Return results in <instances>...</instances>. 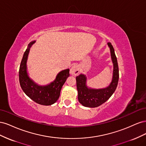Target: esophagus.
I'll list each match as a JSON object with an SVG mask.
<instances>
[{
  "label": "esophagus",
  "instance_id": "obj_1",
  "mask_svg": "<svg viewBox=\"0 0 146 146\" xmlns=\"http://www.w3.org/2000/svg\"><path fill=\"white\" fill-rule=\"evenodd\" d=\"M80 71H79V66L77 64H74L72 66V67L70 68V73L72 76H77L79 74Z\"/></svg>",
  "mask_w": 146,
  "mask_h": 146
}]
</instances>
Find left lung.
<instances>
[{
  "label": "left lung",
  "instance_id": "1",
  "mask_svg": "<svg viewBox=\"0 0 146 146\" xmlns=\"http://www.w3.org/2000/svg\"><path fill=\"white\" fill-rule=\"evenodd\" d=\"M107 44L110 48L111 58L113 65V77L110 85L104 88H92L87 86L86 75L80 74L76 77L78 99L83 106L86 107H98L109 99L115 91L119 80V68L114 49L110 42Z\"/></svg>",
  "mask_w": 146,
  "mask_h": 146
}]
</instances>
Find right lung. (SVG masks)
<instances>
[{
    "mask_svg": "<svg viewBox=\"0 0 146 146\" xmlns=\"http://www.w3.org/2000/svg\"><path fill=\"white\" fill-rule=\"evenodd\" d=\"M36 41L29 43L20 64V85L24 93L35 102L42 105H51L58 99L64 83L69 77V69H64L56 75L55 80L46 85H39L31 78L27 72V62L31 47Z\"/></svg>",
    "mask_w": 146,
    "mask_h": 146,
    "instance_id": "add662e5",
    "label": "right lung"
}]
</instances>
